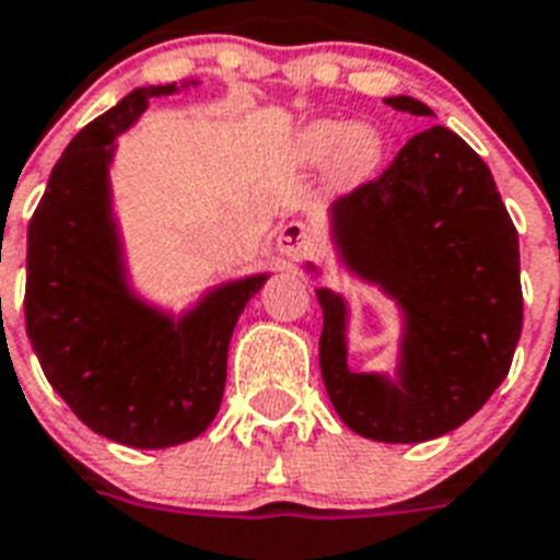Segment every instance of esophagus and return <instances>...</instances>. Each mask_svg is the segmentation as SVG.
Wrapping results in <instances>:
<instances>
[{"mask_svg": "<svg viewBox=\"0 0 560 560\" xmlns=\"http://www.w3.org/2000/svg\"><path fill=\"white\" fill-rule=\"evenodd\" d=\"M317 248V234L303 222H289L277 236V252L292 262H301Z\"/></svg>", "mask_w": 560, "mask_h": 560, "instance_id": "1", "label": "esophagus"}]
</instances>
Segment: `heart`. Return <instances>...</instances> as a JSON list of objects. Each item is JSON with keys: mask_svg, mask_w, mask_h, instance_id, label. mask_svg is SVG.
Instances as JSON below:
<instances>
[{"mask_svg": "<svg viewBox=\"0 0 560 560\" xmlns=\"http://www.w3.org/2000/svg\"><path fill=\"white\" fill-rule=\"evenodd\" d=\"M387 144L382 129L373 124L347 120H312L294 136L292 159L303 173L329 170V182L338 190H355L366 185L382 167Z\"/></svg>", "mask_w": 560, "mask_h": 560, "instance_id": "1", "label": "heart"}]
</instances>
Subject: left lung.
<instances>
[{
    "instance_id": "8db88e82",
    "label": "left lung",
    "mask_w": 560,
    "mask_h": 560,
    "mask_svg": "<svg viewBox=\"0 0 560 560\" xmlns=\"http://www.w3.org/2000/svg\"><path fill=\"white\" fill-rule=\"evenodd\" d=\"M396 112L433 118L410 95ZM338 266L399 315L393 370L355 373L350 303L317 285L320 375L335 413L358 436L413 445L445 436L480 410L512 366L523 294L517 231L486 161L448 127L413 136L378 182L326 213ZM306 275L320 266L306 262Z\"/></svg>"
}]
</instances>
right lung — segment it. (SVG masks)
<instances>
[{
	"instance_id": "add662e5",
	"label": "right lung",
	"mask_w": 560,
	"mask_h": 560,
	"mask_svg": "<svg viewBox=\"0 0 560 560\" xmlns=\"http://www.w3.org/2000/svg\"><path fill=\"white\" fill-rule=\"evenodd\" d=\"M141 86L71 138L28 225L25 329L43 373L80 422L127 448H173L217 419L234 326L271 271L228 277L182 308L138 292L109 170L153 97Z\"/></svg>"
}]
</instances>
